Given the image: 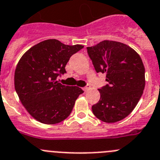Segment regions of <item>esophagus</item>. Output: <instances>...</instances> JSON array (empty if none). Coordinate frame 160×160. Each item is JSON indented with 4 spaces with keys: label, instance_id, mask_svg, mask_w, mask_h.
<instances>
[{
    "label": "esophagus",
    "instance_id": "34e87169",
    "mask_svg": "<svg viewBox=\"0 0 160 160\" xmlns=\"http://www.w3.org/2000/svg\"><path fill=\"white\" fill-rule=\"evenodd\" d=\"M90 86H89V85H87V86H86V87L83 88V90H84L85 92H86V91H88V90H90Z\"/></svg>",
    "mask_w": 160,
    "mask_h": 160
}]
</instances>
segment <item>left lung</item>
Returning a JSON list of instances; mask_svg holds the SVG:
<instances>
[{
	"instance_id": "8db88e82",
	"label": "left lung",
	"mask_w": 160,
	"mask_h": 160,
	"mask_svg": "<svg viewBox=\"0 0 160 160\" xmlns=\"http://www.w3.org/2000/svg\"><path fill=\"white\" fill-rule=\"evenodd\" d=\"M97 72L106 74L108 84L99 89V102L92 106L97 118L115 123L128 117L145 86V69L137 51L121 42L103 40L87 48Z\"/></svg>"
}]
</instances>
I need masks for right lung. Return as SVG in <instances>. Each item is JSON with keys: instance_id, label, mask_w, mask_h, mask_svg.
Masks as SVG:
<instances>
[{"instance_id": "1", "label": "right lung", "mask_w": 160, "mask_h": 160, "mask_svg": "<svg viewBox=\"0 0 160 160\" xmlns=\"http://www.w3.org/2000/svg\"><path fill=\"white\" fill-rule=\"evenodd\" d=\"M83 45H66L55 39H47L28 50L19 60L14 86L20 102L35 120L55 124L64 121L83 90L56 81L70 56Z\"/></svg>"}]
</instances>
